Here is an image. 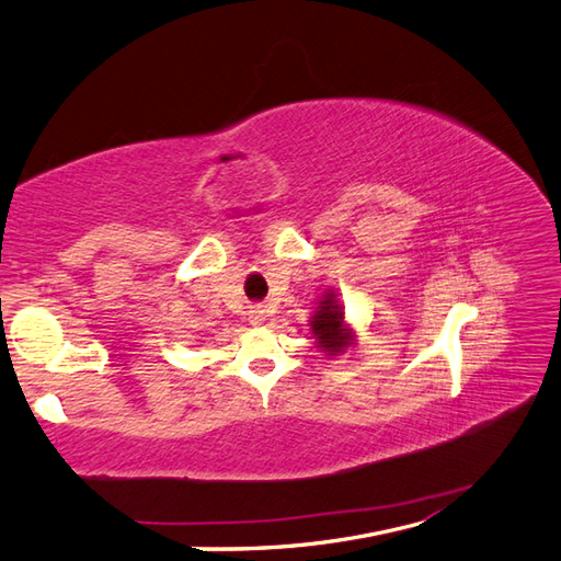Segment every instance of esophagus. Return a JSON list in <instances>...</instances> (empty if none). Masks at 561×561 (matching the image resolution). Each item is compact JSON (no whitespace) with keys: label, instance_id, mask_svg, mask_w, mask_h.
I'll use <instances>...</instances> for the list:
<instances>
[{"label":"esophagus","instance_id":"1","mask_svg":"<svg viewBox=\"0 0 561 561\" xmlns=\"http://www.w3.org/2000/svg\"><path fill=\"white\" fill-rule=\"evenodd\" d=\"M249 320H251V324H263L267 320V308L265 306H253L249 310Z\"/></svg>","mask_w":561,"mask_h":561}]
</instances>
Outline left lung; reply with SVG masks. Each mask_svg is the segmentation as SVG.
<instances>
[{
    "label": "left lung",
    "mask_w": 561,
    "mask_h": 561,
    "mask_svg": "<svg viewBox=\"0 0 561 561\" xmlns=\"http://www.w3.org/2000/svg\"><path fill=\"white\" fill-rule=\"evenodd\" d=\"M310 332L318 339V348H322L327 355H339L355 341L353 329L343 322V306L336 300L334 291L322 294L318 310L310 318Z\"/></svg>",
    "instance_id": "obj_1"
}]
</instances>
